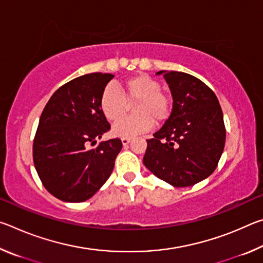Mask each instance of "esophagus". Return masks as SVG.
Returning a JSON list of instances; mask_svg holds the SVG:
<instances>
[{
  "instance_id": "34e87169",
  "label": "esophagus",
  "mask_w": 263,
  "mask_h": 263,
  "mask_svg": "<svg viewBox=\"0 0 263 263\" xmlns=\"http://www.w3.org/2000/svg\"><path fill=\"white\" fill-rule=\"evenodd\" d=\"M130 141H131V138H122V142H123L124 146L130 144Z\"/></svg>"
}]
</instances>
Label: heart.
I'll return each mask as SVG.
<instances>
[{
	"instance_id": "obj_1",
	"label": "heart",
	"mask_w": 263,
	"mask_h": 263,
	"mask_svg": "<svg viewBox=\"0 0 263 263\" xmlns=\"http://www.w3.org/2000/svg\"><path fill=\"white\" fill-rule=\"evenodd\" d=\"M137 101L134 110L137 115L119 121L112 128V135L131 138L147 132L155 123L167 121L172 111V100L161 90V83L146 74H137L127 79L122 86V91L112 86L102 91L100 105L105 118L117 122L127 112L128 104Z\"/></svg>"
}]
</instances>
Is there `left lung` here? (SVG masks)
Instances as JSON below:
<instances>
[{
    "label": "left lung",
    "instance_id": "1",
    "mask_svg": "<svg viewBox=\"0 0 263 263\" xmlns=\"http://www.w3.org/2000/svg\"><path fill=\"white\" fill-rule=\"evenodd\" d=\"M173 109L162 127L147 139L144 164L174 186H190L210 176L225 146L226 130L217 96L201 80L164 72Z\"/></svg>",
    "mask_w": 263,
    "mask_h": 263
}]
</instances>
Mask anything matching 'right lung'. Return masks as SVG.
Masks as SVG:
<instances>
[{"instance_id":"right-lung-1","label":"right lung","mask_w":263,"mask_h":263,"mask_svg":"<svg viewBox=\"0 0 263 263\" xmlns=\"http://www.w3.org/2000/svg\"><path fill=\"white\" fill-rule=\"evenodd\" d=\"M109 73H90L65 83L44 108L33 139V163L43 185L64 202H84L109 179L123 147L114 138L90 146L110 130L101 110Z\"/></svg>"}]
</instances>
